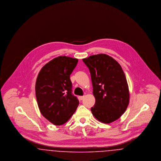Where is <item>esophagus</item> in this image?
Here are the masks:
<instances>
[{
  "instance_id": "1",
  "label": "esophagus",
  "mask_w": 161,
  "mask_h": 161,
  "mask_svg": "<svg viewBox=\"0 0 161 161\" xmlns=\"http://www.w3.org/2000/svg\"><path fill=\"white\" fill-rule=\"evenodd\" d=\"M84 98V96H80L79 97V99L80 100H83Z\"/></svg>"
}]
</instances>
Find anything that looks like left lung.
I'll return each instance as SVG.
<instances>
[{
	"mask_svg": "<svg viewBox=\"0 0 161 161\" xmlns=\"http://www.w3.org/2000/svg\"><path fill=\"white\" fill-rule=\"evenodd\" d=\"M83 61L90 70L95 98L92 114L101 123L115 121L125 112L130 101L129 86L121 65L105 54L91 55Z\"/></svg>",
	"mask_w": 161,
	"mask_h": 161,
	"instance_id": "left-lung-1",
	"label": "left lung"
}]
</instances>
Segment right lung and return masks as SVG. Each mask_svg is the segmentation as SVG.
<instances>
[{"mask_svg": "<svg viewBox=\"0 0 161 161\" xmlns=\"http://www.w3.org/2000/svg\"><path fill=\"white\" fill-rule=\"evenodd\" d=\"M78 60L67 56L56 57L41 69L36 83V95L40 113L55 125L66 123L79 104L72 93L70 75Z\"/></svg>", "mask_w": 161, "mask_h": 161, "instance_id": "right-lung-1", "label": "right lung"}]
</instances>
